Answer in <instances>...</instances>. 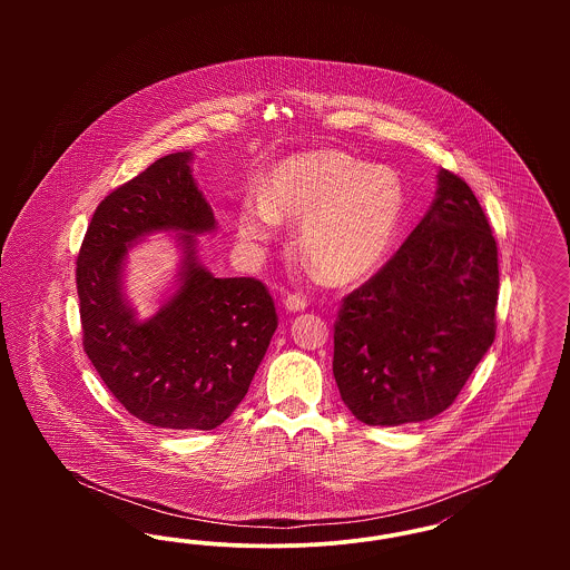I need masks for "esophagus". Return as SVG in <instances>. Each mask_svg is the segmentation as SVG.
<instances>
[{
    "label": "esophagus",
    "instance_id": "1",
    "mask_svg": "<svg viewBox=\"0 0 570 570\" xmlns=\"http://www.w3.org/2000/svg\"><path fill=\"white\" fill-rule=\"evenodd\" d=\"M284 307L288 312H303L307 307V298L298 297V295H288L284 298Z\"/></svg>",
    "mask_w": 570,
    "mask_h": 570
}]
</instances>
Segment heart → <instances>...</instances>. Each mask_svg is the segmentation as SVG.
Instances as JSON below:
<instances>
[{"mask_svg":"<svg viewBox=\"0 0 570 570\" xmlns=\"http://www.w3.org/2000/svg\"><path fill=\"white\" fill-rule=\"evenodd\" d=\"M406 190L400 175L342 151H307L277 164L263 194L245 196L237 233L249 247L269 244L282 217L303 219L298 252L333 284L376 272L400 233Z\"/></svg>","mask_w":570,"mask_h":570,"instance_id":"obj_1","label":"heart"}]
</instances>
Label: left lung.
<instances>
[{"instance_id":"8db88e82","label":"left lung","mask_w":570,"mask_h":570,"mask_svg":"<svg viewBox=\"0 0 570 570\" xmlns=\"http://www.w3.org/2000/svg\"><path fill=\"white\" fill-rule=\"evenodd\" d=\"M498 247L470 186L440 168L428 214L340 309L333 376L361 423L444 412L495 337Z\"/></svg>"}]
</instances>
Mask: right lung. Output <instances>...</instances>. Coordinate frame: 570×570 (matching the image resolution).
Instances as JSON below:
<instances>
[{"label":"right lung","instance_id":"1","mask_svg":"<svg viewBox=\"0 0 570 570\" xmlns=\"http://www.w3.org/2000/svg\"><path fill=\"white\" fill-rule=\"evenodd\" d=\"M191 151L168 154L110 191L77 258L82 346L115 400L163 430H214L242 404L277 328L272 295L254 277H216L196 235L217 222L191 177ZM175 232L176 291L147 322L122 293L127 252Z\"/></svg>","mask_w":570,"mask_h":570}]
</instances>
